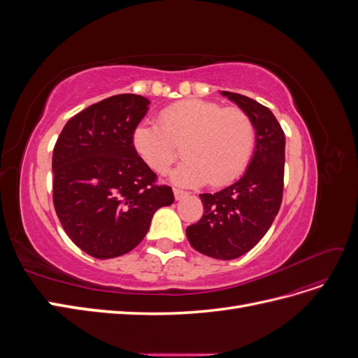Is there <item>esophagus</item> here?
Here are the masks:
<instances>
[{"label":"esophagus","mask_w":358,"mask_h":358,"mask_svg":"<svg viewBox=\"0 0 358 358\" xmlns=\"http://www.w3.org/2000/svg\"><path fill=\"white\" fill-rule=\"evenodd\" d=\"M173 194H175V199L176 200H182V199H185L188 196L187 191H182V189H178V188L173 189Z\"/></svg>","instance_id":"34e87169"}]
</instances>
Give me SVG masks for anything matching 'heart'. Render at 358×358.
<instances>
[{
	"instance_id": "obj_1",
	"label": "heart",
	"mask_w": 358,
	"mask_h": 358,
	"mask_svg": "<svg viewBox=\"0 0 358 358\" xmlns=\"http://www.w3.org/2000/svg\"><path fill=\"white\" fill-rule=\"evenodd\" d=\"M136 154L157 173H166L183 145L187 161L171 173L182 187L229 185L239 178L255 148V125L237 107L206 100H185L166 107L159 124L138 122L131 134Z\"/></svg>"
}]
</instances>
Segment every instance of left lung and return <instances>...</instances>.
<instances>
[{"label":"left lung","mask_w":358,"mask_h":358,"mask_svg":"<svg viewBox=\"0 0 358 358\" xmlns=\"http://www.w3.org/2000/svg\"><path fill=\"white\" fill-rule=\"evenodd\" d=\"M251 116L255 148L245 175L215 194H200L204 213L187 229L196 251L218 259H234L262 241L282 203L285 134L275 115L249 96L221 91Z\"/></svg>","instance_id":"left-lung-1"}]
</instances>
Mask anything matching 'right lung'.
I'll list each match as a JSON object with an SVG mask.
<instances>
[{"label":"right lung","mask_w":358,"mask_h":358,"mask_svg":"<svg viewBox=\"0 0 358 358\" xmlns=\"http://www.w3.org/2000/svg\"><path fill=\"white\" fill-rule=\"evenodd\" d=\"M149 104L136 94L95 103L70 119L53 148V206L64 231L94 258L131 251L154 213L175 201L131 143Z\"/></svg>","instance_id":"add662e5"}]
</instances>
